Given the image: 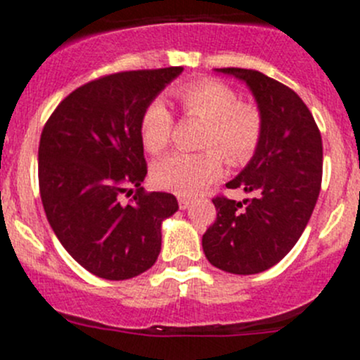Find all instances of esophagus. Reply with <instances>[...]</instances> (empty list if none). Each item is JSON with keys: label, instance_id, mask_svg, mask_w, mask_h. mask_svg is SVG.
Here are the masks:
<instances>
[{"label": "esophagus", "instance_id": "esophagus-1", "mask_svg": "<svg viewBox=\"0 0 360 360\" xmlns=\"http://www.w3.org/2000/svg\"><path fill=\"white\" fill-rule=\"evenodd\" d=\"M178 205H180V208H182V210H186V208H189L191 200H187V198H178Z\"/></svg>", "mask_w": 360, "mask_h": 360}]
</instances>
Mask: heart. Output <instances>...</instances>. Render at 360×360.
Instances as JSON below:
<instances>
[{
  "label": "heart",
  "instance_id": "obj_1",
  "mask_svg": "<svg viewBox=\"0 0 360 360\" xmlns=\"http://www.w3.org/2000/svg\"><path fill=\"white\" fill-rule=\"evenodd\" d=\"M174 95L187 115L207 122L205 150L200 153L174 152L152 166V180L160 189L193 196L214 182L222 171V153L229 162H245L262 138L263 123L258 109L240 104L233 88L221 81L201 79L176 88ZM173 132V115L162 101H153L139 123L141 143L150 153L162 152ZM221 150L219 153L217 148Z\"/></svg>",
  "mask_w": 360,
  "mask_h": 360
}]
</instances>
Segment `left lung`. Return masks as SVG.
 I'll return each mask as SVG.
<instances>
[{"mask_svg": "<svg viewBox=\"0 0 360 360\" xmlns=\"http://www.w3.org/2000/svg\"><path fill=\"white\" fill-rule=\"evenodd\" d=\"M245 83L262 116L258 146L244 169L226 184L255 198H215L217 219L203 235V252L217 269L259 274L285 258L309 222L321 187L323 148L302 98L251 68H215Z\"/></svg>", "mask_w": 360, "mask_h": 360, "instance_id": "left-lung-1", "label": "left lung"}]
</instances>
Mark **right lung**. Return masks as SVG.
Segmentation results:
<instances>
[{
    "instance_id": "1",
    "label": "right lung",
    "mask_w": 360,
    "mask_h": 360,
    "mask_svg": "<svg viewBox=\"0 0 360 360\" xmlns=\"http://www.w3.org/2000/svg\"><path fill=\"white\" fill-rule=\"evenodd\" d=\"M182 67L120 72L72 91L47 120L39 146V186L54 235L94 276L123 281L155 263L173 194L143 191L146 160L139 123ZM133 203H119L126 187ZM132 191V189H131Z\"/></svg>"
}]
</instances>
